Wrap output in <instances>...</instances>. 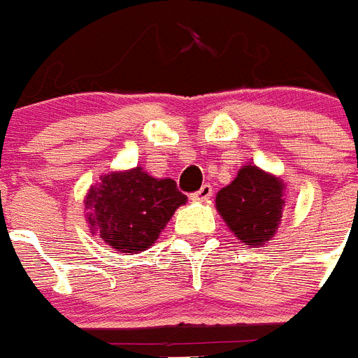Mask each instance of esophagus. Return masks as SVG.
<instances>
[{
    "instance_id": "obj_1",
    "label": "esophagus",
    "mask_w": 358,
    "mask_h": 358,
    "mask_svg": "<svg viewBox=\"0 0 358 358\" xmlns=\"http://www.w3.org/2000/svg\"><path fill=\"white\" fill-rule=\"evenodd\" d=\"M210 196H212V185L205 183V185H201V189H199V191L192 192L191 199H196V201H205V199H208Z\"/></svg>"
}]
</instances>
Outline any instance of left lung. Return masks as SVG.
<instances>
[{
    "mask_svg": "<svg viewBox=\"0 0 358 358\" xmlns=\"http://www.w3.org/2000/svg\"><path fill=\"white\" fill-rule=\"evenodd\" d=\"M215 205L244 246L262 248L275 235L282 219L283 183L257 166H244L234 182L217 192Z\"/></svg>",
    "mask_w": 358,
    "mask_h": 358,
    "instance_id": "8db88e82",
    "label": "left lung"
}]
</instances>
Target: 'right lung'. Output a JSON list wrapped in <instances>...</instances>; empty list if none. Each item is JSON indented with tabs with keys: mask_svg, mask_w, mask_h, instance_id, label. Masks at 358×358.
<instances>
[{
	"mask_svg": "<svg viewBox=\"0 0 358 358\" xmlns=\"http://www.w3.org/2000/svg\"><path fill=\"white\" fill-rule=\"evenodd\" d=\"M185 201L175 180H157L141 167L103 176L85 198L91 230L121 253H139L151 246Z\"/></svg>",
	"mask_w": 358,
	"mask_h": 358,
	"instance_id": "add662e5",
	"label": "right lung"
}]
</instances>
